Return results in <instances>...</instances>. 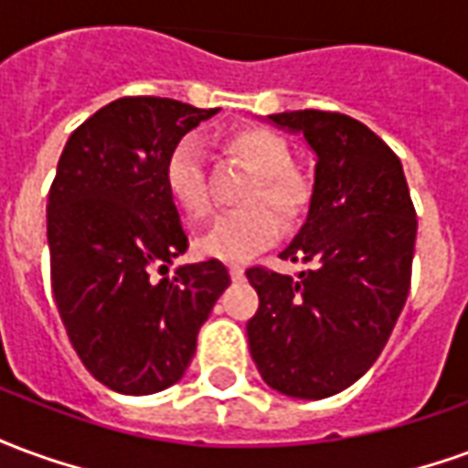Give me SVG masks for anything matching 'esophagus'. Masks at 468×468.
Masks as SVG:
<instances>
[{
  "label": "esophagus",
  "mask_w": 468,
  "mask_h": 468,
  "mask_svg": "<svg viewBox=\"0 0 468 468\" xmlns=\"http://www.w3.org/2000/svg\"><path fill=\"white\" fill-rule=\"evenodd\" d=\"M230 278H233V281H243L245 271L240 265H230Z\"/></svg>",
  "instance_id": "34e87169"
}]
</instances>
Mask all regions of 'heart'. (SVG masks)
<instances>
[{
  "label": "heart",
  "instance_id": "b5f03b06",
  "mask_svg": "<svg viewBox=\"0 0 468 468\" xmlns=\"http://www.w3.org/2000/svg\"><path fill=\"white\" fill-rule=\"evenodd\" d=\"M230 153L255 175L243 203L248 207L220 215L200 238L197 250L218 261H245L275 243L283 223H298L314 203L311 177L293 165V150L271 127H243L228 137ZM163 180L175 207L187 223H203L213 200L205 175L203 147L195 137H180L165 157ZM276 214L272 215V210Z\"/></svg>",
  "mask_w": 468,
  "mask_h": 468
}]
</instances>
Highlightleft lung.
Masks as SVG:
<instances>
[{
  "label": "left lung",
  "instance_id": "1",
  "mask_svg": "<svg viewBox=\"0 0 468 468\" xmlns=\"http://www.w3.org/2000/svg\"><path fill=\"white\" fill-rule=\"evenodd\" d=\"M271 120L303 133L318 154L308 220L281 253L314 268L245 271L261 301L248 344L271 388L325 399L381 356L411 288L419 220L399 154L366 124L324 110Z\"/></svg>",
  "mask_w": 468,
  "mask_h": 468
}]
</instances>
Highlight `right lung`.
Segmentation results:
<instances>
[{
  "label": "right lung",
  "mask_w": 468,
  "mask_h": 468,
  "mask_svg": "<svg viewBox=\"0 0 468 468\" xmlns=\"http://www.w3.org/2000/svg\"><path fill=\"white\" fill-rule=\"evenodd\" d=\"M218 110L120 97L69 134L47 200L49 278L69 344L107 388L163 391L183 378L215 301L220 261L175 268L187 235L163 180L165 157Z\"/></svg>",
  "instance_id": "add662e5"
}]
</instances>
